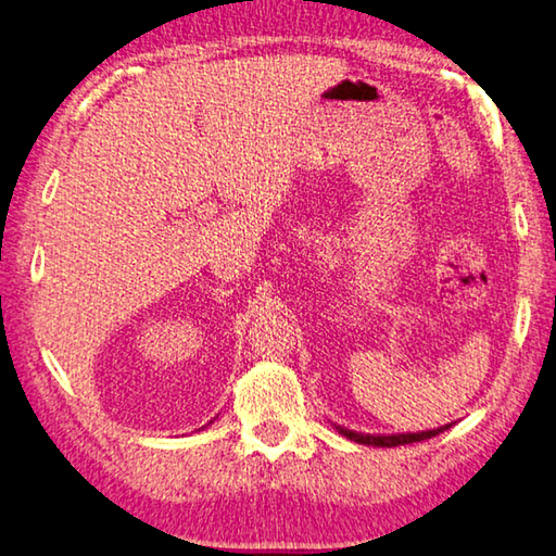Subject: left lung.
<instances>
[{"mask_svg":"<svg viewBox=\"0 0 556 556\" xmlns=\"http://www.w3.org/2000/svg\"><path fill=\"white\" fill-rule=\"evenodd\" d=\"M340 429V426H338ZM448 426H441V429H433V431H421V433H396V435H369V433H354L348 429H340L342 435H348L350 441H357L364 445H381V448H391V445H406V443H416V441H426V439H433V435L443 433Z\"/></svg>","mask_w":556,"mask_h":556,"instance_id":"8db88e82","label":"left lung"}]
</instances>
